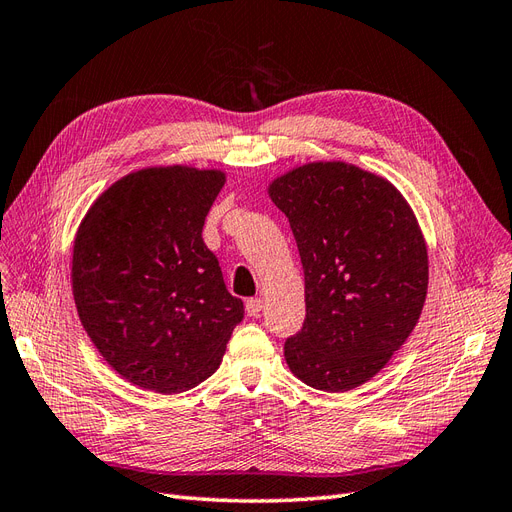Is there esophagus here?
Masks as SVG:
<instances>
[{
	"instance_id": "obj_1",
	"label": "esophagus",
	"mask_w": 512,
	"mask_h": 512,
	"mask_svg": "<svg viewBox=\"0 0 512 512\" xmlns=\"http://www.w3.org/2000/svg\"><path fill=\"white\" fill-rule=\"evenodd\" d=\"M262 307H265V303H262V299H247L245 301V312L247 316H258L262 312Z\"/></svg>"
}]
</instances>
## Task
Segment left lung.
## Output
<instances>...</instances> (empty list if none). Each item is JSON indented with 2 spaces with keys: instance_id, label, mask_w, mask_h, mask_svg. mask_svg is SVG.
Wrapping results in <instances>:
<instances>
[{
  "instance_id": "1",
  "label": "left lung",
  "mask_w": 512,
  "mask_h": 512,
  "mask_svg": "<svg viewBox=\"0 0 512 512\" xmlns=\"http://www.w3.org/2000/svg\"><path fill=\"white\" fill-rule=\"evenodd\" d=\"M267 190L286 213L305 275L307 314L286 339V363L312 389L352 391L421 318L429 284L421 226L389 179L346 162H307Z\"/></svg>"
}]
</instances>
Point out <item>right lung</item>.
I'll use <instances>...</instances> for the list:
<instances>
[{
  "label": "right lung",
  "mask_w": 512,
  "mask_h": 512,
  "mask_svg": "<svg viewBox=\"0 0 512 512\" xmlns=\"http://www.w3.org/2000/svg\"><path fill=\"white\" fill-rule=\"evenodd\" d=\"M226 183L220 168L147 166L117 179L85 213L72 247L83 329L138 389L181 393L220 367L243 301L203 241Z\"/></svg>",
  "instance_id": "1"
}]
</instances>
